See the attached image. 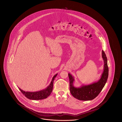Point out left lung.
Wrapping results in <instances>:
<instances>
[{
  "mask_svg": "<svg viewBox=\"0 0 122 122\" xmlns=\"http://www.w3.org/2000/svg\"><path fill=\"white\" fill-rule=\"evenodd\" d=\"M102 57L104 62V69L101 78L97 82L92 84L82 86L80 88H75L73 83L74 78L69 74L70 79V93L76 98L81 101H89L95 98L101 92L106 83L108 76V67L106 54L102 51Z\"/></svg>",
  "mask_w": 122,
  "mask_h": 122,
  "instance_id": "1",
  "label": "left lung"
}]
</instances>
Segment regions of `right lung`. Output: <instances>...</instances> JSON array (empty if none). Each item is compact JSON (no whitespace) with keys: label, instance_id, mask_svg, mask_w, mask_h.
<instances>
[{"label":"right lung","instance_id":"right-lung-1","mask_svg":"<svg viewBox=\"0 0 122 122\" xmlns=\"http://www.w3.org/2000/svg\"><path fill=\"white\" fill-rule=\"evenodd\" d=\"M58 74H56L52 78V81H51L50 84L46 89H44L42 91H41L37 92H25L23 90H21L19 88V90L22 93L25 95V96L27 98L30 100H39L44 99L46 98L52 93L53 89V81L54 80L55 78L57 76Z\"/></svg>","mask_w":122,"mask_h":122}]
</instances>
